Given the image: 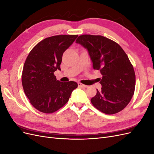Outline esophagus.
<instances>
[{
	"instance_id": "obj_1",
	"label": "esophagus",
	"mask_w": 154,
	"mask_h": 154,
	"mask_svg": "<svg viewBox=\"0 0 154 154\" xmlns=\"http://www.w3.org/2000/svg\"><path fill=\"white\" fill-rule=\"evenodd\" d=\"M78 85L79 87H83V88L88 87V86H87L85 85H83V84H82V83H78Z\"/></svg>"
}]
</instances>
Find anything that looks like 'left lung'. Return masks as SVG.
Returning <instances> with one entry per match:
<instances>
[{"mask_svg":"<svg viewBox=\"0 0 154 154\" xmlns=\"http://www.w3.org/2000/svg\"><path fill=\"white\" fill-rule=\"evenodd\" d=\"M76 43L87 51L93 69L100 70L101 89L91 100L97 109L106 114L125 109L134 95L136 75L128 56L115 42L100 35H83Z\"/></svg>","mask_w":154,"mask_h":154,"instance_id":"left-lung-1","label":"left lung"}]
</instances>
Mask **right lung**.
<instances>
[{"mask_svg":"<svg viewBox=\"0 0 154 154\" xmlns=\"http://www.w3.org/2000/svg\"><path fill=\"white\" fill-rule=\"evenodd\" d=\"M78 35H57L42 40L32 48L23 67L22 83L30 103L42 112L50 114L62 108L78 87L75 82L57 80L63 53Z\"/></svg>","mask_w":154,"mask_h":154,"instance_id":"obj_1","label":"right lung"}]
</instances>
